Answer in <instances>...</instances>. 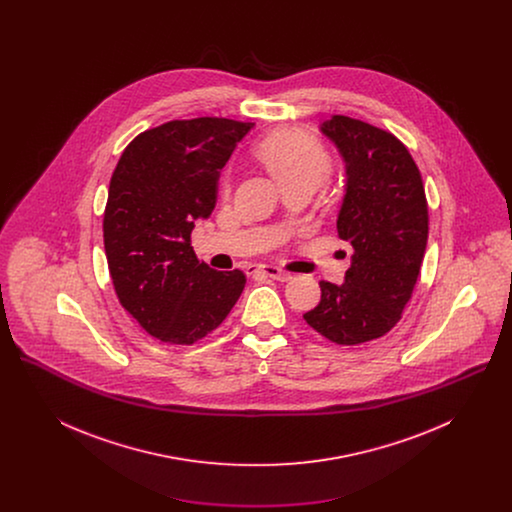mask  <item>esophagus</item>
<instances>
[{
    "mask_svg": "<svg viewBox=\"0 0 512 512\" xmlns=\"http://www.w3.org/2000/svg\"><path fill=\"white\" fill-rule=\"evenodd\" d=\"M251 272H263V274H267L268 278H274V280H278V282H288V280H292V274L290 272H286L284 268L274 267V265H259V267H251L249 268Z\"/></svg>",
    "mask_w": 512,
    "mask_h": 512,
    "instance_id": "34e87169",
    "label": "esophagus"
}]
</instances>
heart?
<instances>
[{
  "instance_id": "b5f03b06",
  "label": "heart",
  "mask_w": 512,
  "mask_h": 512,
  "mask_svg": "<svg viewBox=\"0 0 512 512\" xmlns=\"http://www.w3.org/2000/svg\"><path fill=\"white\" fill-rule=\"evenodd\" d=\"M257 159L274 180L284 186L295 180H318L330 171V155L324 146L307 132L278 130L255 146Z\"/></svg>"
}]
</instances>
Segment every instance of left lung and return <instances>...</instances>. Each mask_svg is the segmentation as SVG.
I'll return each instance as SVG.
<instances>
[{"mask_svg": "<svg viewBox=\"0 0 512 512\" xmlns=\"http://www.w3.org/2000/svg\"><path fill=\"white\" fill-rule=\"evenodd\" d=\"M320 132L345 163L338 236L353 247L343 284L320 282V303L305 322L326 340L357 345L382 338L411 299L428 242L422 176L393 134L334 115Z\"/></svg>", "mask_w": 512, "mask_h": 512, "instance_id": "1", "label": "left lung"}]
</instances>
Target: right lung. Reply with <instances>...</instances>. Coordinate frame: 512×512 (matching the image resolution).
Segmentation results:
<instances>
[{
	"label": "right lung",
	"instance_id": "obj_1",
	"mask_svg": "<svg viewBox=\"0 0 512 512\" xmlns=\"http://www.w3.org/2000/svg\"><path fill=\"white\" fill-rule=\"evenodd\" d=\"M253 122L199 117L136 136L111 176L103 244L122 307L157 340L192 345L244 292L242 270L199 263L195 220L217 203L220 169Z\"/></svg>",
	"mask_w": 512,
	"mask_h": 512
}]
</instances>
